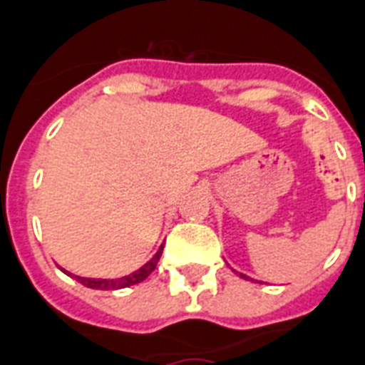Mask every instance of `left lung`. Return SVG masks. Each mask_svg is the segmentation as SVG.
<instances>
[{"label":"left lung","instance_id":"left-lung-1","mask_svg":"<svg viewBox=\"0 0 365 365\" xmlns=\"http://www.w3.org/2000/svg\"><path fill=\"white\" fill-rule=\"evenodd\" d=\"M240 277H242V279H248V277H246V275H242V273H240Z\"/></svg>","mask_w":365,"mask_h":365}]
</instances>
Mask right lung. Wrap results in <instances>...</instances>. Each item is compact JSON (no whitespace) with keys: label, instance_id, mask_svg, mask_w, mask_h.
<instances>
[{"label":"right lung","instance_id":"add662e5","mask_svg":"<svg viewBox=\"0 0 365 365\" xmlns=\"http://www.w3.org/2000/svg\"><path fill=\"white\" fill-rule=\"evenodd\" d=\"M161 252H163V246H161L160 252H158V254H155V256H153L146 265H142L138 271H134V273H130V275L127 277H120V279H88V277H78V275H73V277H75L78 283H82L84 287H88V289H98V290L127 289V287L142 283V281H144V279H146L153 269H155V265H158V262H160V257H161ZM65 273L71 275L68 271H65Z\"/></svg>","mask_w":365,"mask_h":365}]
</instances>
